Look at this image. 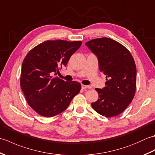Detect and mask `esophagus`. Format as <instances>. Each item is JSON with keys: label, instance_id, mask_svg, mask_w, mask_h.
<instances>
[{"label": "esophagus", "instance_id": "obj_1", "mask_svg": "<svg viewBox=\"0 0 155 155\" xmlns=\"http://www.w3.org/2000/svg\"><path fill=\"white\" fill-rule=\"evenodd\" d=\"M82 88H83V89H89V88H91V87L88 86V85L82 84Z\"/></svg>", "mask_w": 155, "mask_h": 155}]
</instances>
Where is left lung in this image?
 I'll use <instances>...</instances> for the list:
<instances>
[{"label": "left lung", "mask_w": 155, "mask_h": 155, "mask_svg": "<svg viewBox=\"0 0 155 155\" xmlns=\"http://www.w3.org/2000/svg\"><path fill=\"white\" fill-rule=\"evenodd\" d=\"M85 45L97 57L99 70L107 80L103 89L95 88L99 98L91 106L102 116H117L135 94L137 68L133 56L123 45L109 38L93 39Z\"/></svg>", "instance_id": "8db88e82"}]
</instances>
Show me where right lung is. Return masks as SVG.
Masks as SVG:
<instances>
[{
	"label": "right lung",
	"mask_w": 155,
	"mask_h": 155,
	"mask_svg": "<svg viewBox=\"0 0 155 155\" xmlns=\"http://www.w3.org/2000/svg\"><path fill=\"white\" fill-rule=\"evenodd\" d=\"M81 45L80 41H47L26 55L20 84L29 106L41 116L52 117L61 113L80 92L78 82H65L52 75L67 66Z\"/></svg>",
	"instance_id": "add662e5"
}]
</instances>
